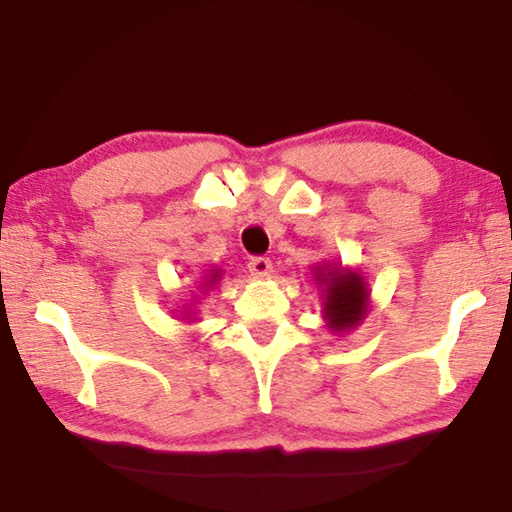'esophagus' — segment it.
Returning a JSON list of instances; mask_svg holds the SVG:
<instances>
[{
	"mask_svg": "<svg viewBox=\"0 0 512 512\" xmlns=\"http://www.w3.org/2000/svg\"><path fill=\"white\" fill-rule=\"evenodd\" d=\"M248 271L255 277H268L273 271V262L268 257H253L248 262Z\"/></svg>",
	"mask_w": 512,
	"mask_h": 512,
	"instance_id": "obj_1",
	"label": "esophagus"
}]
</instances>
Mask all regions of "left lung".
<instances>
[{
  "label": "left lung",
  "instance_id": "left-lung-1",
  "mask_svg": "<svg viewBox=\"0 0 512 512\" xmlns=\"http://www.w3.org/2000/svg\"><path fill=\"white\" fill-rule=\"evenodd\" d=\"M314 280L325 291L323 318L332 332H348L357 327L368 311V284L357 271L341 266H318Z\"/></svg>",
  "mask_w": 512,
  "mask_h": 512
}]
</instances>
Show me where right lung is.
I'll return each instance as SVG.
<instances>
[{"instance_id": "right-lung-1", "label": "right lung", "mask_w": 512, "mask_h": 512, "mask_svg": "<svg viewBox=\"0 0 512 512\" xmlns=\"http://www.w3.org/2000/svg\"><path fill=\"white\" fill-rule=\"evenodd\" d=\"M219 277H221V268H214V271H210V275L205 277V282L201 284V287H203V289H210V287H214V284H216V280H219ZM185 316H189V311H185Z\"/></svg>"}]
</instances>
